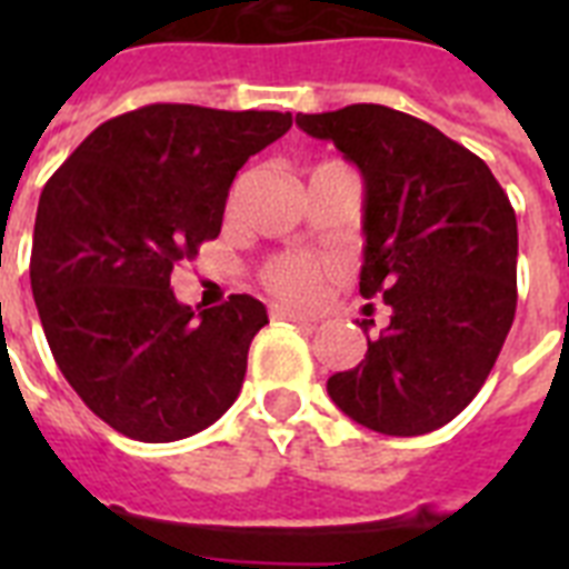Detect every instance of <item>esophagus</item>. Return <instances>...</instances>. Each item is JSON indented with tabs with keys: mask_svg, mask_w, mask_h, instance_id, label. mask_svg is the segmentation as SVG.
<instances>
[{
	"mask_svg": "<svg viewBox=\"0 0 569 569\" xmlns=\"http://www.w3.org/2000/svg\"><path fill=\"white\" fill-rule=\"evenodd\" d=\"M271 319H283V321H298V325H312V316L307 312H298V310H289V307H271Z\"/></svg>",
	"mask_w": 569,
	"mask_h": 569,
	"instance_id": "obj_1",
	"label": "esophagus"
}]
</instances>
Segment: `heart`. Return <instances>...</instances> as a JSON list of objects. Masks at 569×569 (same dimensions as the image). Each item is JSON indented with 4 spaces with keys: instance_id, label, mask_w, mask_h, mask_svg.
<instances>
[{
    "instance_id": "obj_1",
    "label": "heart",
    "mask_w": 569,
    "mask_h": 569,
    "mask_svg": "<svg viewBox=\"0 0 569 569\" xmlns=\"http://www.w3.org/2000/svg\"><path fill=\"white\" fill-rule=\"evenodd\" d=\"M330 268L319 259L307 257H280L274 262H268V268L262 271V283L277 295V298H286V301L295 303H310L316 301L328 283Z\"/></svg>"
}]
</instances>
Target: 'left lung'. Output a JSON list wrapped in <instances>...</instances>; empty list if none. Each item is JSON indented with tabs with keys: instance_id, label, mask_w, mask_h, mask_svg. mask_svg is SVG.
<instances>
[{
	"instance_id": "1",
	"label": "left lung",
	"mask_w": 569,
	"mask_h": 569,
	"mask_svg": "<svg viewBox=\"0 0 569 569\" xmlns=\"http://www.w3.org/2000/svg\"><path fill=\"white\" fill-rule=\"evenodd\" d=\"M363 177L360 295L389 325L366 360L328 378L333 405L369 431L419 437L485 387L517 312V214L481 159L387 106L295 114Z\"/></svg>"
}]
</instances>
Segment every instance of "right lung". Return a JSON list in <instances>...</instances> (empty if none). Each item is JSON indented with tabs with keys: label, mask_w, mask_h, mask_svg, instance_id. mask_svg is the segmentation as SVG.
Returning <instances> with one entry per match:
<instances>
[{
	"label": "right lung",
	"mask_w": 569,
	"mask_h": 569,
	"mask_svg": "<svg viewBox=\"0 0 569 569\" xmlns=\"http://www.w3.org/2000/svg\"><path fill=\"white\" fill-rule=\"evenodd\" d=\"M289 127V111L156 102L93 129L40 191V325L67 383L114 431L182 440L239 398L266 307L230 295L194 312L171 271L221 232L239 168Z\"/></svg>",
	"instance_id": "1"
}]
</instances>
